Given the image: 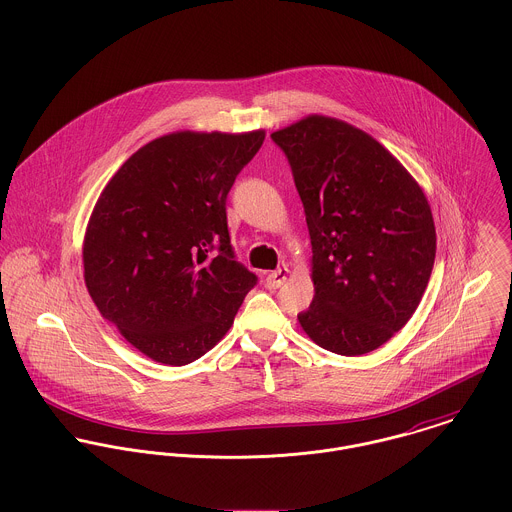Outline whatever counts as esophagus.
<instances>
[{
    "instance_id": "esophagus-1",
    "label": "esophagus",
    "mask_w": 512,
    "mask_h": 512,
    "mask_svg": "<svg viewBox=\"0 0 512 512\" xmlns=\"http://www.w3.org/2000/svg\"><path fill=\"white\" fill-rule=\"evenodd\" d=\"M288 276H290V270H288V268H280V270H274V272H270V274L266 276V286H268L270 290L282 288V286L286 284Z\"/></svg>"
}]
</instances>
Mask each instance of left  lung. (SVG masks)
I'll use <instances>...</instances> for the list:
<instances>
[{"instance_id":"1","label":"left lung","mask_w":512,"mask_h":512,"mask_svg":"<svg viewBox=\"0 0 512 512\" xmlns=\"http://www.w3.org/2000/svg\"><path fill=\"white\" fill-rule=\"evenodd\" d=\"M272 140L290 161L313 250L315 295L297 319L331 353H370L408 323L428 288V199L388 149L347 122L315 114Z\"/></svg>"}]
</instances>
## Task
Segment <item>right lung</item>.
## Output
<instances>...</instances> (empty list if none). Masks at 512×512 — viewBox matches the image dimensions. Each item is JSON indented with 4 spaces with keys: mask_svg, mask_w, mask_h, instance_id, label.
<instances>
[{
    "mask_svg": "<svg viewBox=\"0 0 512 512\" xmlns=\"http://www.w3.org/2000/svg\"><path fill=\"white\" fill-rule=\"evenodd\" d=\"M264 130L177 132L140 147L104 187L82 262L92 301L161 365L201 359L258 278L232 250L226 197Z\"/></svg>",
    "mask_w": 512,
    "mask_h": 512,
    "instance_id": "add662e5",
    "label": "right lung"
}]
</instances>
